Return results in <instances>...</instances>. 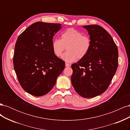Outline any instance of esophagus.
<instances>
[{
    "instance_id": "esophagus-1",
    "label": "esophagus",
    "mask_w": 130,
    "mask_h": 130,
    "mask_svg": "<svg viewBox=\"0 0 130 130\" xmlns=\"http://www.w3.org/2000/svg\"><path fill=\"white\" fill-rule=\"evenodd\" d=\"M65 66H66V67H70V66H71V65H70L69 63H66Z\"/></svg>"
}]
</instances>
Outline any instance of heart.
Wrapping results in <instances>:
<instances>
[{
	"label": "heart",
	"instance_id": "b5f03b06",
	"mask_svg": "<svg viewBox=\"0 0 130 130\" xmlns=\"http://www.w3.org/2000/svg\"><path fill=\"white\" fill-rule=\"evenodd\" d=\"M92 41L89 36L83 35L80 31L73 28H69L63 31L61 40L55 38L52 43V48L55 56L60 57L66 47L67 52L62 55L63 61L71 63L84 58L91 48Z\"/></svg>",
	"mask_w": 130,
	"mask_h": 130
}]
</instances>
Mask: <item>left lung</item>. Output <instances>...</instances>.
<instances>
[{"label":"left lung","mask_w":130,"mask_h":130,"mask_svg":"<svg viewBox=\"0 0 130 130\" xmlns=\"http://www.w3.org/2000/svg\"><path fill=\"white\" fill-rule=\"evenodd\" d=\"M92 41L88 54L72 65V84L82 97L90 98L107 89L118 65V50L109 34L98 25H84Z\"/></svg>","instance_id":"1"}]
</instances>
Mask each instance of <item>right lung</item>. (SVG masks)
I'll return each instance as SVG.
<instances>
[{
    "label": "right lung",
    "instance_id": "1",
    "mask_svg": "<svg viewBox=\"0 0 130 130\" xmlns=\"http://www.w3.org/2000/svg\"><path fill=\"white\" fill-rule=\"evenodd\" d=\"M61 24L37 22L19 35L15 43L13 66L25 92L36 96L48 93L64 69L65 63L52 48L53 37Z\"/></svg>",
    "mask_w": 130,
    "mask_h": 130
}]
</instances>
